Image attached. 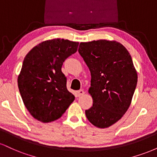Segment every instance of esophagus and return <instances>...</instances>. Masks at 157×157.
<instances>
[{
  "instance_id": "obj_1",
  "label": "esophagus",
  "mask_w": 157,
  "mask_h": 157,
  "mask_svg": "<svg viewBox=\"0 0 157 157\" xmlns=\"http://www.w3.org/2000/svg\"><path fill=\"white\" fill-rule=\"evenodd\" d=\"M84 94H85V92H84L83 90H79V91H77V96H78V97L82 96V95H83Z\"/></svg>"
}]
</instances>
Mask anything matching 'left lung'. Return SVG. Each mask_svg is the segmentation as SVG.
Segmentation results:
<instances>
[{
  "instance_id": "1",
  "label": "left lung",
  "mask_w": 157,
  "mask_h": 157,
  "mask_svg": "<svg viewBox=\"0 0 157 157\" xmlns=\"http://www.w3.org/2000/svg\"><path fill=\"white\" fill-rule=\"evenodd\" d=\"M78 52L91 72L89 93L93 105L86 110L92 125L105 128L116 123L128 109L137 72L128 51L115 40L80 43Z\"/></svg>"
}]
</instances>
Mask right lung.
<instances>
[{
  "label": "right lung",
  "instance_id": "right-lung-1",
  "mask_svg": "<svg viewBox=\"0 0 157 157\" xmlns=\"http://www.w3.org/2000/svg\"><path fill=\"white\" fill-rule=\"evenodd\" d=\"M78 45L68 40H48L25 57L17 85L25 106L38 121L46 123L60 118L75 100L66 88L61 68L65 60L77 52Z\"/></svg>",
  "mask_w": 157,
  "mask_h": 157
}]
</instances>
